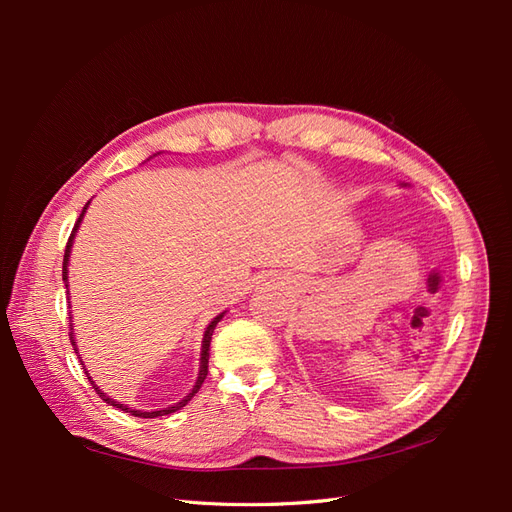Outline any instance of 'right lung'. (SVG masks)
Listing matches in <instances>:
<instances>
[{"mask_svg": "<svg viewBox=\"0 0 512 512\" xmlns=\"http://www.w3.org/2000/svg\"><path fill=\"white\" fill-rule=\"evenodd\" d=\"M158 156V153H156ZM87 207H89V203L83 207V211H81V215H79V220H76V224H74V228H72V235H70V239H68V245H66V254H64V269H61V277H64V284H66V288H68V265H70V252H72V243H74V237H76V230H79V226H81V222H83V215H85V211H87ZM224 314L226 312H222V314H218L215 316L209 324H207V329H205V335H203V346H200V369H198V378H196V384L192 386V391L185 395L181 401H177L175 406H168V408H164V410H136V408H128L126 404H121V401H115V399H111L108 397L100 386L91 380V376H89V371L85 369V363H83V356L79 354V348H76V339H74V329H72V316H70V342H72V348H74V352H76V356H79V361H81V365H83V369H85V374H87V378H89V382H91V386H94V391L100 395V399L102 401H106L108 406H113V408H119V410H123V412H130L132 416H141V418H156V416H166V414H173V412H177V410H181L185 404H188V401L198 393V389L200 386H203V382H205V378H207V374H209V344H211V335H213V331H215V327H218V322L224 318Z\"/></svg>", "mask_w": 512, "mask_h": 512, "instance_id": "1", "label": "right lung"}]
</instances>
